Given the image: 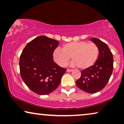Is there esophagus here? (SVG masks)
Segmentation results:
<instances>
[{"label":"esophagus","instance_id":"34e87169","mask_svg":"<svg viewBox=\"0 0 124 124\" xmlns=\"http://www.w3.org/2000/svg\"><path fill=\"white\" fill-rule=\"evenodd\" d=\"M72 71H73L72 69H68L67 70V72H72Z\"/></svg>","mask_w":124,"mask_h":124}]
</instances>
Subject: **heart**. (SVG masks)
<instances>
[{"label":"heart","mask_w":124,"mask_h":124,"mask_svg":"<svg viewBox=\"0 0 124 124\" xmlns=\"http://www.w3.org/2000/svg\"><path fill=\"white\" fill-rule=\"evenodd\" d=\"M99 48L96 44L85 41L72 42L64 44L62 49L56 48L53 52L55 62L64 67L71 59L72 66L85 69L95 64L99 55Z\"/></svg>","instance_id":"1"}]
</instances>
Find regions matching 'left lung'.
Masks as SVG:
<instances>
[{
	"label": "left lung",
	"mask_w": 124,
	"mask_h": 124,
	"mask_svg": "<svg viewBox=\"0 0 124 124\" xmlns=\"http://www.w3.org/2000/svg\"><path fill=\"white\" fill-rule=\"evenodd\" d=\"M91 40L99 48V57L94 65L81 72L76 85L82 90L92 94L101 90L107 85L112 73L113 59L106 43L96 38Z\"/></svg>",
	"instance_id": "1"
}]
</instances>
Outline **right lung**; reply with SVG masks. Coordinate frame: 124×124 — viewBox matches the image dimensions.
<instances>
[{"instance_id": "right-lung-1", "label": "right lung", "mask_w": 124, "mask_h": 124, "mask_svg": "<svg viewBox=\"0 0 124 124\" xmlns=\"http://www.w3.org/2000/svg\"><path fill=\"white\" fill-rule=\"evenodd\" d=\"M59 43L47 37H38L27 44L20 55L21 77L37 94L44 95L55 90L67 70L53 60V52Z\"/></svg>"}]
</instances>
